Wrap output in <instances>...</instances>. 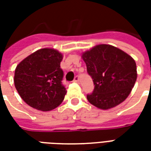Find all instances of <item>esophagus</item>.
Segmentation results:
<instances>
[{"instance_id":"34e87169","label":"esophagus","mask_w":151,"mask_h":151,"mask_svg":"<svg viewBox=\"0 0 151 151\" xmlns=\"http://www.w3.org/2000/svg\"><path fill=\"white\" fill-rule=\"evenodd\" d=\"M73 82H76V83H78V82H79V77H78V76H76L75 78H74Z\"/></svg>"}]
</instances>
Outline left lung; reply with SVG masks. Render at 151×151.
Wrapping results in <instances>:
<instances>
[{"mask_svg":"<svg viewBox=\"0 0 151 151\" xmlns=\"http://www.w3.org/2000/svg\"><path fill=\"white\" fill-rule=\"evenodd\" d=\"M82 56L95 85L93 92L86 95L88 101L103 110L124 101L136 82L135 60L122 50L108 44L96 45Z\"/></svg>","mask_w":151,"mask_h":151,"instance_id":"obj_1","label":"left lung"}]
</instances>
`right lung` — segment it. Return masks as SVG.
<instances>
[{
  "mask_svg": "<svg viewBox=\"0 0 151 151\" xmlns=\"http://www.w3.org/2000/svg\"><path fill=\"white\" fill-rule=\"evenodd\" d=\"M63 55L53 48L35 52L18 64L14 85L21 98L31 108L43 111L58 107L65 98L60 68Z\"/></svg>",
  "mask_w": 151,
  "mask_h": 151,
  "instance_id": "1",
  "label": "right lung"
}]
</instances>
